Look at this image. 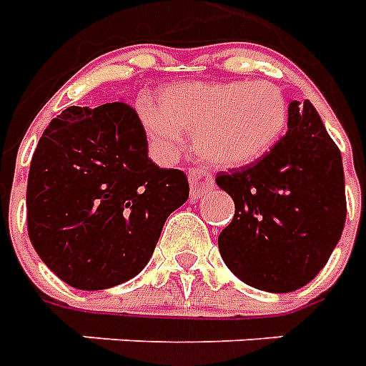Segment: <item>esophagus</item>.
Returning a JSON list of instances; mask_svg holds the SVG:
<instances>
[{"instance_id": "obj_1", "label": "esophagus", "mask_w": 366, "mask_h": 366, "mask_svg": "<svg viewBox=\"0 0 366 366\" xmlns=\"http://www.w3.org/2000/svg\"><path fill=\"white\" fill-rule=\"evenodd\" d=\"M188 180H190L192 199L202 198L206 192L214 188V176L209 174L206 168H192L190 172H188Z\"/></svg>"}]
</instances>
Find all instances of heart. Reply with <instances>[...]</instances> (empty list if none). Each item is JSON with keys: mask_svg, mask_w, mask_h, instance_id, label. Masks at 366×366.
I'll return each instance as SVG.
<instances>
[{"mask_svg": "<svg viewBox=\"0 0 366 366\" xmlns=\"http://www.w3.org/2000/svg\"><path fill=\"white\" fill-rule=\"evenodd\" d=\"M152 152L174 159L182 131L202 157L219 167H245L278 143L288 121L280 88L270 82H192L162 94L159 107L141 113Z\"/></svg>", "mask_w": 366, "mask_h": 366, "instance_id": "heart-1", "label": "heart"}]
</instances>
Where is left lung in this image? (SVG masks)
I'll use <instances>...</instances> for the list:
<instances>
[{"mask_svg":"<svg viewBox=\"0 0 366 366\" xmlns=\"http://www.w3.org/2000/svg\"><path fill=\"white\" fill-rule=\"evenodd\" d=\"M215 182L235 202L217 245L239 280L274 294L314 280L347 215L341 152L314 105L290 102L288 131L270 152Z\"/></svg>","mask_w":366,"mask_h":366,"instance_id":"left-lung-1","label":"left lung"}]
</instances>
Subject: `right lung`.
Returning <instances> with one entry per match:
<instances>
[{
    "label": "right lung",
    "instance_id": "obj_1",
    "mask_svg": "<svg viewBox=\"0 0 366 366\" xmlns=\"http://www.w3.org/2000/svg\"><path fill=\"white\" fill-rule=\"evenodd\" d=\"M133 107L70 105L31 160L27 229L36 254L78 290H104L144 269L162 225L188 199L182 170L159 168Z\"/></svg>",
    "mask_w": 366,
    "mask_h": 366
}]
</instances>
